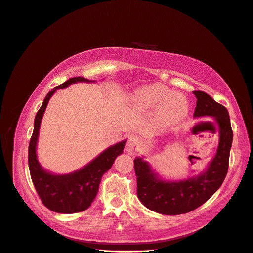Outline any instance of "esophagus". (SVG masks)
<instances>
[{
  "mask_svg": "<svg viewBox=\"0 0 253 253\" xmlns=\"http://www.w3.org/2000/svg\"><path fill=\"white\" fill-rule=\"evenodd\" d=\"M141 146H142L141 138L137 137V135H131L127 142L126 151L129 155H134L139 152Z\"/></svg>",
  "mask_w": 253,
  "mask_h": 253,
  "instance_id": "1",
  "label": "esophagus"
}]
</instances>
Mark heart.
Returning a JSON list of instances; mask_svg holds the SVG:
<instances>
[{
  "label": "heart",
  "mask_w": 253,
  "mask_h": 253,
  "mask_svg": "<svg viewBox=\"0 0 253 253\" xmlns=\"http://www.w3.org/2000/svg\"><path fill=\"white\" fill-rule=\"evenodd\" d=\"M133 99L144 110L158 109L157 120L163 127L177 124L186 118L189 110L184 96L172 92L159 83L140 87L134 93Z\"/></svg>",
  "instance_id": "1"
}]
</instances>
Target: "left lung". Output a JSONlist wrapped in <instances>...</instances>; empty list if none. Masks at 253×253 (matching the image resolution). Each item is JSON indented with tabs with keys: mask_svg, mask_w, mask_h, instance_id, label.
Returning <instances> with one entry per match:
<instances>
[{
	"mask_svg": "<svg viewBox=\"0 0 253 253\" xmlns=\"http://www.w3.org/2000/svg\"><path fill=\"white\" fill-rule=\"evenodd\" d=\"M193 94L197 97L194 118H211L218 126V147L206 169L185 179H165L144 156L134 159L139 200L148 210L163 215H180L198 209L220 188L228 173L233 141L228 110L209 94L201 90Z\"/></svg>",
	"mask_w": 253,
	"mask_h": 253,
	"instance_id": "1",
	"label": "left lung"
}]
</instances>
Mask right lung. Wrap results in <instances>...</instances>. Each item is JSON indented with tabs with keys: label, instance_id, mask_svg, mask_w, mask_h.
<instances>
[{
	"label": "right lung",
	"instance_id": "add662e5",
	"mask_svg": "<svg viewBox=\"0 0 253 253\" xmlns=\"http://www.w3.org/2000/svg\"><path fill=\"white\" fill-rule=\"evenodd\" d=\"M78 82H95L83 77L70 78L54 87L44 97L36 113L34 130L29 145V169L32 182L43 205L61 213H74L85 211L93 203L99 189L101 177L112 167L115 158L124 151L126 140L108 147L81 169L68 174H54L43 169L37 158V142L42 116L51 97L57 89L66 88Z\"/></svg>",
	"mask_w": 253,
	"mask_h": 253
}]
</instances>
